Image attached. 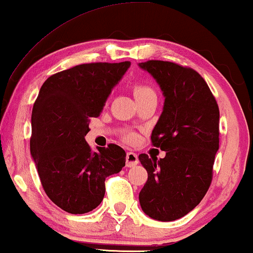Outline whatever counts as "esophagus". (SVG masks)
<instances>
[{
  "label": "esophagus",
  "mask_w": 253,
  "mask_h": 253,
  "mask_svg": "<svg viewBox=\"0 0 253 253\" xmlns=\"http://www.w3.org/2000/svg\"><path fill=\"white\" fill-rule=\"evenodd\" d=\"M126 161V167H134V166H137L138 162H139V160H138V155L136 153H133V152H127Z\"/></svg>",
  "instance_id": "esophagus-1"
}]
</instances>
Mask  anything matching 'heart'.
Segmentation results:
<instances>
[{"instance_id":"obj_1","label":"heart","mask_w":253,"mask_h":253,"mask_svg":"<svg viewBox=\"0 0 253 253\" xmlns=\"http://www.w3.org/2000/svg\"><path fill=\"white\" fill-rule=\"evenodd\" d=\"M132 91L133 94L136 96V99L139 101V100L146 98V96L150 95H155V91L154 88L152 87L150 84L144 82H138L132 86ZM124 140L127 141V143H134L137 140V134L133 132H127L124 134Z\"/></svg>"}]
</instances>
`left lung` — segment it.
<instances>
[{
    "mask_svg": "<svg viewBox=\"0 0 253 253\" xmlns=\"http://www.w3.org/2000/svg\"><path fill=\"white\" fill-rule=\"evenodd\" d=\"M139 67L164 92V112L151 141L166 151L160 160L139 154L147 170L140 206L152 219L174 221L191 212L212 183L219 150V106L207 83L191 68L159 60L141 62Z\"/></svg>",
    "mask_w": 253,
    "mask_h": 253,
    "instance_id": "left-lung-1",
    "label": "left lung"
}]
</instances>
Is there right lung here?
Listing matches in <instances>:
<instances>
[{
	"label": "right lung",
	"instance_id": "1",
	"mask_svg": "<svg viewBox=\"0 0 253 253\" xmlns=\"http://www.w3.org/2000/svg\"><path fill=\"white\" fill-rule=\"evenodd\" d=\"M130 62L84 63L51 75L32 110L31 154L41 184L55 205L84 214L100 205L106 177L126 166V152L109 144L92 152L85 136Z\"/></svg>",
	"mask_w": 253,
	"mask_h": 253
}]
</instances>
